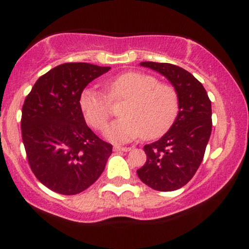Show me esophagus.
Masks as SVG:
<instances>
[{
  "label": "esophagus",
  "mask_w": 249,
  "mask_h": 249,
  "mask_svg": "<svg viewBox=\"0 0 249 249\" xmlns=\"http://www.w3.org/2000/svg\"><path fill=\"white\" fill-rule=\"evenodd\" d=\"M131 147H127V146H119V145H113V151H116V152H127V151H130Z\"/></svg>",
  "instance_id": "1"
}]
</instances>
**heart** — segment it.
<instances>
[{"instance_id":"b5f03b06","label":"heart","mask_w":249,"mask_h":249,"mask_svg":"<svg viewBox=\"0 0 249 249\" xmlns=\"http://www.w3.org/2000/svg\"><path fill=\"white\" fill-rule=\"evenodd\" d=\"M107 95L85 89L79 107L85 121L96 130H103L111 117V103L125 101L119 111L122 118L107 126L105 134L113 142H128L144 137L156 139L172 126L179 111V95L168 83L141 71H127L104 84Z\"/></svg>"}]
</instances>
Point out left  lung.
<instances>
[{"instance_id": "left-lung-1", "label": "left lung", "mask_w": 249, "mask_h": 249, "mask_svg": "<svg viewBox=\"0 0 249 249\" xmlns=\"http://www.w3.org/2000/svg\"><path fill=\"white\" fill-rule=\"evenodd\" d=\"M172 83L179 95V113L165 136L145 145L146 162L137 171L148 187L170 192L185 186L196 174L212 132V107L202 84L182 68L170 63L142 62Z\"/></svg>"}]
</instances>
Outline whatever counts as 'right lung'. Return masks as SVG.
Masks as SVG:
<instances>
[{
	"label": "right lung",
	"mask_w": 249,
	"mask_h": 249,
	"mask_svg": "<svg viewBox=\"0 0 249 249\" xmlns=\"http://www.w3.org/2000/svg\"><path fill=\"white\" fill-rule=\"evenodd\" d=\"M110 67L64 63L37 79L22 107L21 130L27 159L44 186L75 196L101 177L112 145L85 123L79 97Z\"/></svg>",
	"instance_id": "add662e5"
}]
</instances>
